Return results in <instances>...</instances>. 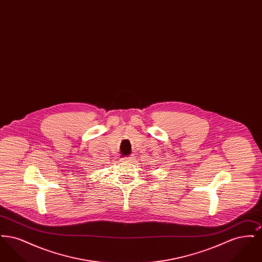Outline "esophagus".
Here are the masks:
<instances>
[{"instance_id": "obj_1", "label": "esophagus", "mask_w": 262, "mask_h": 262, "mask_svg": "<svg viewBox=\"0 0 262 262\" xmlns=\"http://www.w3.org/2000/svg\"><path fill=\"white\" fill-rule=\"evenodd\" d=\"M134 157L132 156V157H125V158H123V161L125 163H133L134 162Z\"/></svg>"}]
</instances>
